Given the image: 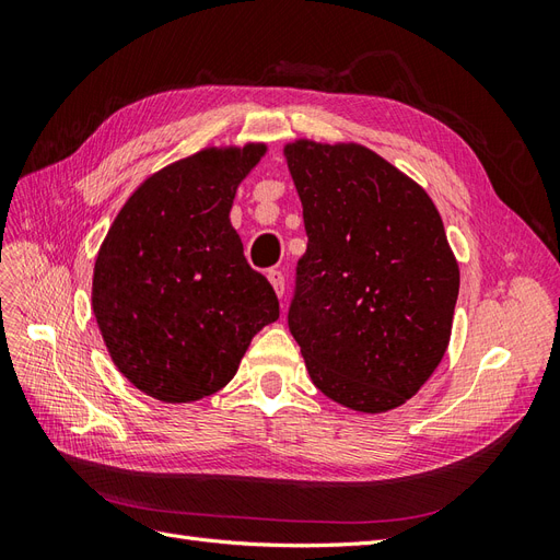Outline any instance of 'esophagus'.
I'll use <instances>...</instances> for the list:
<instances>
[{"label":"esophagus","mask_w":560,"mask_h":560,"mask_svg":"<svg viewBox=\"0 0 560 560\" xmlns=\"http://www.w3.org/2000/svg\"><path fill=\"white\" fill-rule=\"evenodd\" d=\"M268 282L273 284V290H276L278 296L284 294V276H282L280 268H270V270H268Z\"/></svg>","instance_id":"1"}]
</instances>
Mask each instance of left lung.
Masks as SVG:
<instances>
[{"instance_id":"left-lung-1","label":"left lung","mask_w":560,"mask_h":560,"mask_svg":"<svg viewBox=\"0 0 560 560\" xmlns=\"http://www.w3.org/2000/svg\"><path fill=\"white\" fill-rule=\"evenodd\" d=\"M308 249L290 331L319 393L360 413L411 399L446 354L460 268L428 191L358 142H287Z\"/></svg>"}]
</instances>
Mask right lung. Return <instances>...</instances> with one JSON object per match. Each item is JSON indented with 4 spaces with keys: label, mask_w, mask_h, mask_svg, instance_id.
Segmentation results:
<instances>
[{
    "label": "right lung",
    "mask_w": 560,
    "mask_h": 560,
    "mask_svg": "<svg viewBox=\"0 0 560 560\" xmlns=\"http://www.w3.org/2000/svg\"><path fill=\"white\" fill-rule=\"evenodd\" d=\"M264 142L206 147L151 173L97 249L91 303L114 366L165 404L222 389L254 334L280 317L231 208Z\"/></svg>",
    "instance_id": "1"
}]
</instances>
